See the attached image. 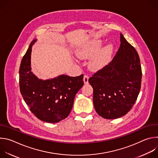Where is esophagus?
<instances>
[{
	"label": "esophagus",
	"mask_w": 158,
	"mask_h": 158,
	"mask_svg": "<svg viewBox=\"0 0 158 158\" xmlns=\"http://www.w3.org/2000/svg\"><path fill=\"white\" fill-rule=\"evenodd\" d=\"M83 80H84V84H88L89 77H88L87 75H84V78H83Z\"/></svg>",
	"instance_id": "esophagus-1"
}]
</instances>
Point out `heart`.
Instances as JSON below:
<instances>
[{
    "instance_id": "obj_1",
    "label": "heart",
    "mask_w": 158,
    "mask_h": 158,
    "mask_svg": "<svg viewBox=\"0 0 158 158\" xmlns=\"http://www.w3.org/2000/svg\"><path fill=\"white\" fill-rule=\"evenodd\" d=\"M101 46L100 41H94L85 46L77 50L76 56L81 59H89L93 57L98 51ZM113 47L109 44L95 55L89 62V66L93 70L100 69L109 62Z\"/></svg>"
}]
</instances>
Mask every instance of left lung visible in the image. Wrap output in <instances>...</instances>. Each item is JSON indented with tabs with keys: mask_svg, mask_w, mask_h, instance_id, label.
<instances>
[{
	"mask_svg": "<svg viewBox=\"0 0 158 158\" xmlns=\"http://www.w3.org/2000/svg\"><path fill=\"white\" fill-rule=\"evenodd\" d=\"M120 46L112 60L89 79L93 88V103L103 118L126 115L139 95L142 70L135 48L120 34Z\"/></svg>",
	"mask_w": 158,
	"mask_h": 158,
	"instance_id": "obj_1",
	"label": "left lung"
}]
</instances>
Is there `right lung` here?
<instances>
[{"label": "right lung", "mask_w": 158, "mask_h": 158, "mask_svg": "<svg viewBox=\"0 0 158 158\" xmlns=\"http://www.w3.org/2000/svg\"><path fill=\"white\" fill-rule=\"evenodd\" d=\"M34 40L22 59L19 87L24 101L40 120L56 123L70 114L74 99L83 86V74L77 77L62 75L53 79H39L31 71V54Z\"/></svg>", "instance_id": "1"}]
</instances>
